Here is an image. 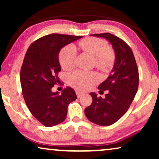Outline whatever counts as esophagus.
Returning a JSON list of instances; mask_svg holds the SVG:
<instances>
[{"label":"esophagus","instance_id":"esophagus-1","mask_svg":"<svg viewBox=\"0 0 159 159\" xmlns=\"http://www.w3.org/2000/svg\"><path fill=\"white\" fill-rule=\"evenodd\" d=\"M76 94H77V96L78 98H80V97H81L82 95H83L84 93H82V92H80V91H76Z\"/></svg>","mask_w":159,"mask_h":159}]
</instances>
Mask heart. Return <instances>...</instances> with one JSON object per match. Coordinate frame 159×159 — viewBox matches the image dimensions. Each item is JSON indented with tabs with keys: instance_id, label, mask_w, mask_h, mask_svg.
Here are the masks:
<instances>
[{
	"instance_id": "b5f03b06",
	"label": "heart",
	"mask_w": 159,
	"mask_h": 159,
	"mask_svg": "<svg viewBox=\"0 0 159 159\" xmlns=\"http://www.w3.org/2000/svg\"><path fill=\"white\" fill-rule=\"evenodd\" d=\"M82 51L90 54L95 59V64L98 69L108 70L114 62V53L105 41L98 38H85L79 43ZM77 49L73 45L64 47L59 53V62L64 69L68 70L73 68L75 64ZM69 83L80 90H87L91 88L98 80V77L95 74L87 73L77 71L69 76Z\"/></svg>"
}]
</instances>
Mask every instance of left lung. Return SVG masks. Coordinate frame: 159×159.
I'll use <instances>...</instances> for the list:
<instances>
[{"label": "left lung", "instance_id": "left-lung-1", "mask_svg": "<svg viewBox=\"0 0 159 159\" xmlns=\"http://www.w3.org/2000/svg\"><path fill=\"white\" fill-rule=\"evenodd\" d=\"M106 39L112 45L115 61L110 75L99 84V92L108 90L104 98L90 93L93 103L84 109L87 118L100 126L116 122L129 108L138 88L139 74L132 50L125 41L110 33L91 34Z\"/></svg>", "mask_w": 159, "mask_h": 159}]
</instances>
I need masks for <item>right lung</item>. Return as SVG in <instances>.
<instances>
[{
    "label": "right lung",
    "mask_w": 159,
    "mask_h": 159,
    "mask_svg": "<svg viewBox=\"0 0 159 159\" xmlns=\"http://www.w3.org/2000/svg\"><path fill=\"white\" fill-rule=\"evenodd\" d=\"M82 36L52 34L34 42L28 48L20 72L25 103L34 118L45 127L63 122L69 104L77 99L74 89L67 87L61 93L52 91L59 82L58 54L61 49Z\"/></svg>",
    "instance_id": "obj_1"
}]
</instances>
